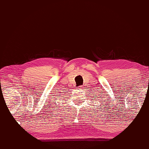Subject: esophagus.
I'll return each mask as SVG.
<instances>
[{
  "mask_svg": "<svg viewBox=\"0 0 149 149\" xmlns=\"http://www.w3.org/2000/svg\"><path fill=\"white\" fill-rule=\"evenodd\" d=\"M82 88V86H78V88L79 89H81Z\"/></svg>",
  "mask_w": 149,
  "mask_h": 149,
  "instance_id": "34e87169",
  "label": "esophagus"
}]
</instances>
